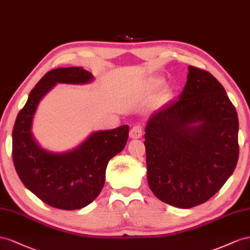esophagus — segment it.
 Instances as JSON below:
<instances>
[{
  "mask_svg": "<svg viewBox=\"0 0 250 250\" xmlns=\"http://www.w3.org/2000/svg\"><path fill=\"white\" fill-rule=\"evenodd\" d=\"M130 137L131 139H139L142 137V129L139 125L133 126L130 131Z\"/></svg>",
  "mask_w": 250,
  "mask_h": 250,
  "instance_id": "obj_1",
  "label": "esophagus"
}]
</instances>
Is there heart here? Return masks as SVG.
Listing matches in <instances>:
<instances>
[{
    "instance_id": "1",
    "label": "heart",
    "mask_w": 250,
    "mask_h": 250,
    "mask_svg": "<svg viewBox=\"0 0 250 250\" xmlns=\"http://www.w3.org/2000/svg\"><path fill=\"white\" fill-rule=\"evenodd\" d=\"M165 78L161 76H155L149 80L144 88V94L145 95H149L153 94L154 92H156L158 89H160L163 84H165Z\"/></svg>"
}]
</instances>
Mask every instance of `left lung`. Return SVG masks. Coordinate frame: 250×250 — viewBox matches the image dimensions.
I'll use <instances>...</instances> for the list:
<instances>
[{
	"label": "left lung",
	"mask_w": 250,
	"mask_h": 250,
	"mask_svg": "<svg viewBox=\"0 0 250 250\" xmlns=\"http://www.w3.org/2000/svg\"><path fill=\"white\" fill-rule=\"evenodd\" d=\"M238 132V114L223 85L188 66L182 93L146 125V177L154 195L179 208L208 201L236 168Z\"/></svg>",
	"instance_id": "8db88e82"
}]
</instances>
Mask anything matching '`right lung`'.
<instances>
[{
    "mask_svg": "<svg viewBox=\"0 0 250 250\" xmlns=\"http://www.w3.org/2000/svg\"><path fill=\"white\" fill-rule=\"evenodd\" d=\"M94 76L83 67L49 71L31 90L12 131L14 167L25 187L55 208L74 210L89 205L101 194L108 162L123 151L129 125L92 132L80 146L55 153L34 139L32 124L40 102L56 83L85 84Z\"/></svg>",
    "mask_w": 250,
    "mask_h": 250,
    "instance_id": "1",
    "label": "right lung"
}]
</instances>
